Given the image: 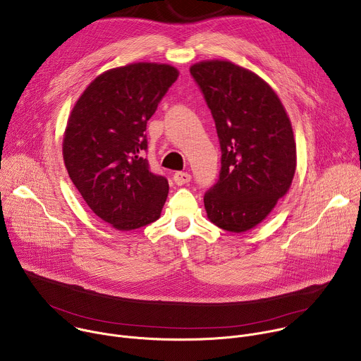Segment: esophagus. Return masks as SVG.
Wrapping results in <instances>:
<instances>
[{
    "instance_id": "34e87169",
    "label": "esophagus",
    "mask_w": 361,
    "mask_h": 361,
    "mask_svg": "<svg viewBox=\"0 0 361 361\" xmlns=\"http://www.w3.org/2000/svg\"><path fill=\"white\" fill-rule=\"evenodd\" d=\"M173 180H174V183H176L177 185H184V184H187V183L191 181V174H190V173H184V171H177V173L174 174Z\"/></svg>"
}]
</instances>
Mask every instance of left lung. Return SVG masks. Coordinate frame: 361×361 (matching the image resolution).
Returning <instances> with one entry per match:
<instances>
[{
	"label": "left lung",
	"mask_w": 361,
	"mask_h": 361,
	"mask_svg": "<svg viewBox=\"0 0 361 361\" xmlns=\"http://www.w3.org/2000/svg\"><path fill=\"white\" fill-rule=\"evenodd\" d=\"M190 74L212 111L221 148L217 183L204 194L209 219L243 233L262 223L295 171L291 123L277 94L230 61L194 64Z\"/></svg>",
	"instance_id": "obj_1"
}]
</instances>
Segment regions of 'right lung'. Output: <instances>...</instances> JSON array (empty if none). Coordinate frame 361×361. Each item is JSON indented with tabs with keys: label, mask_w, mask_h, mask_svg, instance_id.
Segmentation results:
<instances>
[{
	"label": "right lung",
	"mask_w": 361,
	"mask_h": 361,
	"mask_svg": "<svg viewBox=\"0 0 361 361\" xmlns=\"http://www.w3.org/2000/svg\"><path fill=\"white\" fill-rule=\"evenodd\" d=\"M167 64L137 63L98 75L81 94L66 128L68 176L88 207L117 230L159 220L169 194L149 170L147 121L176 82Z\"/></svg>",
	"instance_id": "add662e5"
}]
</instances>
